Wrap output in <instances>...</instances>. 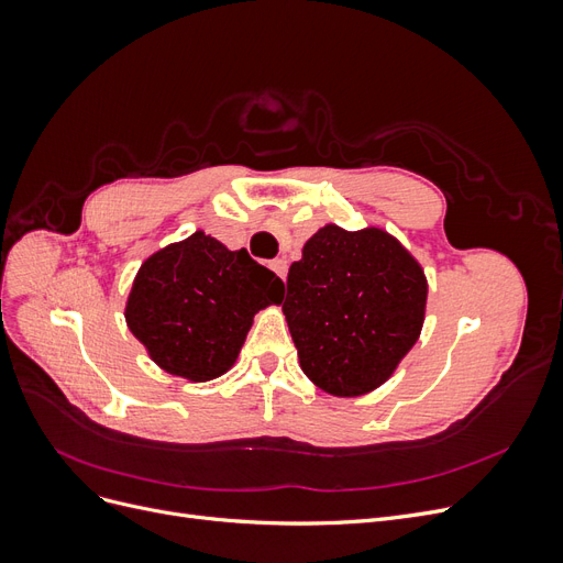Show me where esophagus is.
Here are the masks:
<instances>
[{
	"label": "esophagus",
	"mask_w": 563,
	"mask_h": 563,
	"mask_svg": "<svg viewBox=\"0 0 563 563\" xmlns=\"http://www.w3.org/2000/svg\"><path fill=\"white\" fill-rule=\"evenodd\" d=\"M269 265H272V269H275V272H277V275H279L282 279H286V272H288V263H286L284 258H275V261H272Z\"/></svg>",
	"instance_id": "1"
}]
</instances>
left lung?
I'll use <instances>...</instances> for the list:
<instances>
[{
	"instance_id": "obj_1",
	"label": "left lung",
	"mask_w": 563,
	"mask_h": 563,
	"mask_svg": "<svg viewBox=\"0 0 563 563\" xmlns=\"http://www.w3.org/2000/svg\"><path fill=\"white\" fill-rule=\"evenodd\" d=\"M282 300L305 376L333 397H362L420 338L428 277L387 230L329 223L288 267Z\"/></svg>"
}]
</instances>
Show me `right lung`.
Masks as SVG:
<instances>
[{
  "instance_id": "obj_1",
  "label": "right lung",
  "mask_w": 563,
  "mask_h": 563,
  "mask_svg": "<svg viewBox=\"0 0 563 563\" xmlns=\"http://www.w3.org/2000/svg\"><path fill=\"white\" fill-rule=\"evenodd\" d=\"M282 296L284 282L246 249L197 230L141 265L124 317L162 371L207 383L234 366L253 317Z\"/></svg>"
}]
</instances>
